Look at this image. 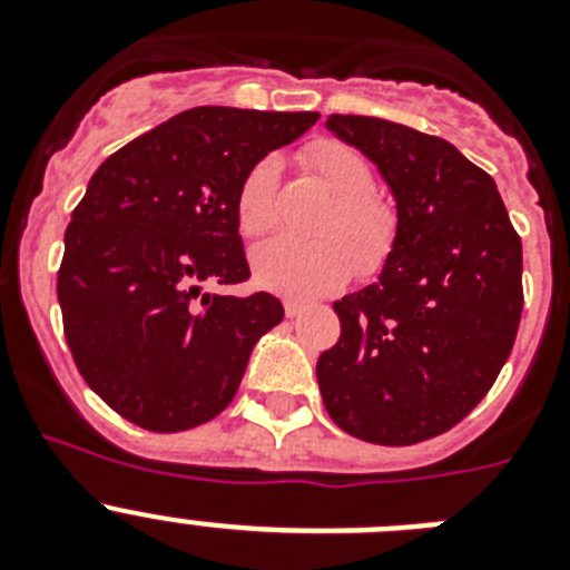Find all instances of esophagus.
<instances>
[{
	"mask_svg": "<svg viewBox=\"0 0 570 570\" xmlns=\"http://www.w3.org/2000/svg\"><path fill=\"white\" fill-rule=\"evenodd\" d=\"M302 308H305V305H302V302H296V299H285V316H288V320H294V316H299V314H302Z\"/></svg>",
	"mask_w": 570,
	"mask_h": 570,
	"instance_id": "esophagus-1",
	"label": "esophagus"
}]
</instances>
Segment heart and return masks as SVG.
Returning <instances> with one entry per match:
<instances>
[{"instance_id":"heart-1","label":"heart","mask_w":570,"mask_h":570,"mask_svg":"<svg viewBox=\"0 0 570 570\" xmlns=\"http://www.w3.org/2000/svg\"><path fill=\"white\" fill-rule=\"evenodd\" d=\"M305 165L336 196L316 234L322 239L296 242L276 236L256 245L250 274L262 291L294 299L334 294L342 285L385 268L396 245L394 205L374 194V170L356 148L336 139H316L305 148ZM276 183L279 163L262 156L242 176L236 190V225L245 236L268 234L276 225Z\"/></svg>"}]
</instances>
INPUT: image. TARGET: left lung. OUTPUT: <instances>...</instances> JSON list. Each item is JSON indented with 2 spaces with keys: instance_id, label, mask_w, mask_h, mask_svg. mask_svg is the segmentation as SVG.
<instances>
[{
  "instance_id": "left-lung-1",
  "label": "left lung",
  "mask_w": 570,
  "mask_h": 570,
  "mask_svg": "<svg viewBox=\"0 0 570 570\" xmlns=\"http://www.w3.org/2000/svg\"><path fill=\"white\" fill-rule=\"evenodd\" d=\"M328 130L376 165L396 203L380 279L334 302L342 336L316 362L331 420L356 440L414 445L488 394L522 316V242L497 183L451 142L376 116Z\"/></svg>"
}]
</instances>
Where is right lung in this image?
I'll return each mask as SVG.
<instances>
[{"label": "right lung", "instance_id": "obj_1", "mask_svg": "<svg viewBox=\"0 0 570 570\" xmlns=\"http://www.w3.org/2000/svg\"><path fill=\"white\" fill-rule=\"evenodd\" d=\"M316 119L314 110L190 108L90 176L65 230L57 294L79 374L116 414L174 434L234 400L250 351L285 311L271 294L203 285L248 279L236 225L242 176Z\"/></svg>", "mask_w": 570, "mask_h": 570}]
</instances>
